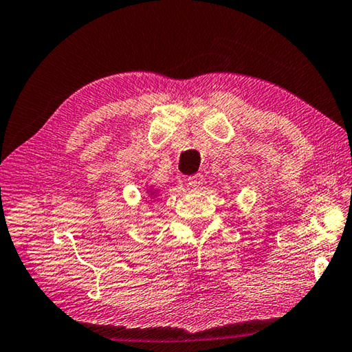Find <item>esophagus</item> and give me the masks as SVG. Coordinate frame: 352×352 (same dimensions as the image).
<instances>
[{
    "mask_svg": "<svg viewBox=\"0 0 352 352\" xmlns=\"http://www.w3.org/2000/svg\"><path fill=\"white\" fill-rule=\"evenodd\" d=\"M188 184L190 188H194V189H199L201 184H204V175H200V174H195V175H190V177H188Z\"/></svg>",
    "mask_w": 352,
    "mask_h": 352,
    "instance_id": "obj_1",
    "label": "esophagus"
}]
</instances>
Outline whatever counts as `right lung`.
<instances>
[{"label": "right lung", "instance_id": "add662e5", "mask_svg": "<svg viewBox=\"0 0 352 352\" xmlns=\"http://www.w3.org/2000/svg\"><path fill=\"white\" fill-rule=\"evenodd\" d=\"M147 192H148V197H151V199H153V197H155V195H157V194H158V190H157V189H147Z\"/></svg>", "mask_w": 352, "mask_h": 352}]
</instances>
